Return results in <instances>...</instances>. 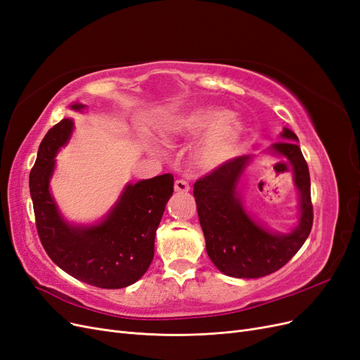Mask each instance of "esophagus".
<instances>
[{"label": "esophagus", "mask_w": 360, "mask_h": 360, "mask_svg": "<svg viewBox=\"0 0 360 360\" xmlns=\"http://www.w3.org/2000/svg\"><path fill=\"white\" fill-rule=\"evenodd\" d=\"M189 183L186 180H176V183H174V191L179 192V193H184V192H189Z\"/></svg>", "instance_id": "obj_1"}]
</instances>
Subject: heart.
<instances>
[{"mask_svg": "<svg viewBox=\"0 0 360 360\" xmlns=\"http://www.w3.org/2000/svg\"><path fill=\"white\" fill-rule=\"evenodd\" d=\"M165 134L184 138L204 134L193 150V162L204 171H213L238 155L245 141V124L221 108L202 106L171 117Z\"/></svg>", "mask_w": 360, "mask_h": 360, "instance_id": "heart-1", "label": "heart"}]
</instances>
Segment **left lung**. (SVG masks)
<instances>
[{
	"label": "left lung",
	"instance_id": "left-lung-1",
	"mask_svg": "<svg viewBox=\"0 0 360 360\" xmlns=\"http://www.w3.org/2000/svg\"><path fill=\"white\" fill-rule=\"evenodd\" d=\"M297 141L296 134L284 127L281 141L266 150V153L285 158L292 167L299 221L288 233L269 230L245 209L238 186L254 156L231 159L193 184L207 255L224 275L250 279L274 274L296 255L308 238L314 219L311 179Z\"/></svg>",
	"mask_w": 360,
	"mask_h": 360
}]
</instances>
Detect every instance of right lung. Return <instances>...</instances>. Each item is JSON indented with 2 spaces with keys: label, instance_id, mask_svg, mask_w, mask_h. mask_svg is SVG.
<instances>
[{
  "label": "right lung",
  "instance_id": "right-lung-1",
  "mask_svg": "<svg viewBox=\"0 0 360 360\" xmlns=\"http://www.w3.org/2000/svg\"><path fill=\"white\" fill-rule=\"evenodd\" d=\"M70 108L82 111L85 105L73 103ZM72 132V118H63L49 129L30 172L40 242L53 263L85 284L110 290L129 287L153 261L156 230L174 192V177L163 174L129 183L102 221L70 224L53 200L49 183L56 171V156L69 143Z\"/></svg>",
  "mask_w": 360,
  "mask_h": 360
}]
</instances>
